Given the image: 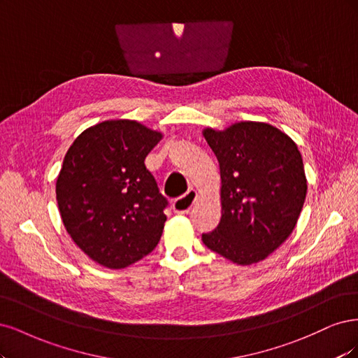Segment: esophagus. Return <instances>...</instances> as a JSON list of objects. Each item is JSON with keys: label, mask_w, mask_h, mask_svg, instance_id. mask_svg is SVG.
Here are the masks:
<instances>
[{"label": "esophagus", "mask_w": 358, "mask_h": 358, "mask_svg": "<svg viewBox=\"0 0 358 358\" xmlns=\"http://www.w3.org/2000/svg\"><path fill=\"white\" fill-rule=\"evenodd\" d=\"M196 198H198L196 192L189 190L186 194L174 201V203H172V210H174V213L177 214H187L192 210V206L194 205Z\"/></svg>", "instance_id": "esophagus-1"}]
</instances>
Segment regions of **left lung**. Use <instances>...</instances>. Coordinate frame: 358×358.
Returning a JSON list of instances; mask_svg holds the SVG:
<instances>
[{"mask_svg":"<svg viewBox=\"0 0 358 358\" xmlns=\"http://www.w3.org/2000/svg\"><path fill=\"white\" fill-rule=\"evenodd\" d=\"M222 177V220L203 244L236 264L266 259L290 236L303 208L306 177L290 136L262 122L203 129Z\"/></svg>","mask_w":358,"mask_h":358,"instance_id":"left-lung-1","label":"left lung"}]
</instances>
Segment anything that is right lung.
I'll use <instances>...</instances> for the list:
<instances>
[{"label":"right lung","mask_w":358,"mask_h":358,"mask_svg":"<svg viewBox=\"0 0 358 358\" xmlns=\"http://www.w3.org/2000/svg\"><path fill=\"white\" fill-rule=\"evenodd\" d=\"M160 140L135 120H107L68 148L57 206L68 235L101 266L126 268L159 244L168 201L144 160Z\"/></svg>","instance_id":"1"}]
</instances>
